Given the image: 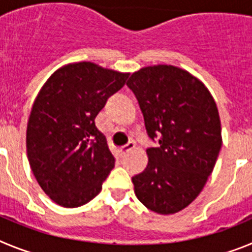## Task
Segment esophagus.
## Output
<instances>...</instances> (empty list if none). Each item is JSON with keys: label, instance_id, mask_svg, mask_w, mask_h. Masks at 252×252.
Instances as JSON below:
<instances>
[{"label": "esophagus", "instance_id": "1", "mask_svg": "<svg viewBox=\"0 0 252 252\" xmlns=\"http://www.w3.org/2000/svg\"><path fill=\"white\" fill-rule=\"evenodd\" d=\"M135 148V142H128L127 145H125V146H121V148L119 149V153H120V155H124V154H126L127 153V151H130V150H132V149Z\"/></svg>", "mask_w": 252, "mask_h": 252}]
</instances>
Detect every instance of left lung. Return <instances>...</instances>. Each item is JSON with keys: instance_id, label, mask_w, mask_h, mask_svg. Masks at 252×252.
I'll return each mask as SVG.
<instances>
[{"instance_id": "1", "label": "left lung", "mask_w": 252, "mask_h": 252, "mask_svg": "<svg viewBox=\"0 0 252 252\" xmlns=\"http://www.w3.org/2000/svg\"><path fill=\"white\" fill-rule=\"evenodd\" d=\"M127 86L149 137L159 139L146 150L145 170L132 177L135 194L150 211L173 215L194 201L215 168L222 146L217 106L199 79L174 65L141 68Z\"/></svg>"}]
</instances>
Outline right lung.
<instances>
[{
    "label": "right lung",
    "instance_id": "obj_1",
    "mask_svg": "<svg viewBox=\"0 0 252 252\" xmlns=\"http://www.w3.org/2000/svg\"><path fill=\"white\" fill-rule=\"evenodd\" d=\"M127 78L91 62L72 63L53 73L35 98L26 130L28 159L39 186L59 206L92 201L115 166L94 119Z\"/></svg>",
    "mask_w": 252,
    "mask_h": 252
}]
</instances>
